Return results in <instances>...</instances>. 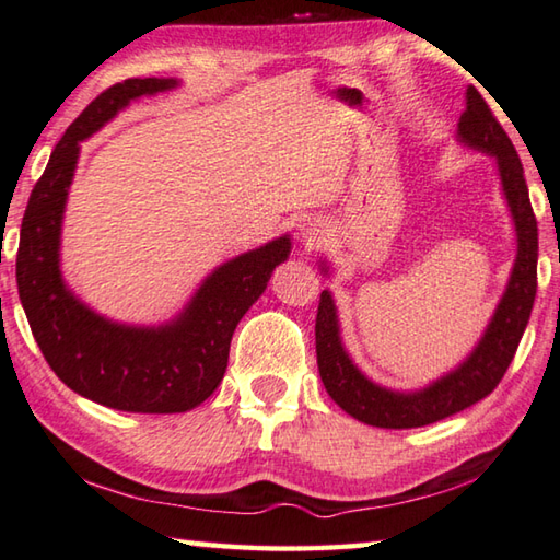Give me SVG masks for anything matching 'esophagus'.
I'll use <instances>...</instances> for the list:
<instances>
[{"instance_id": "esophagus-1", "label": "esophagus", "mask_w": 560, "mask_h": 560, "mask_svg": "<svg viewBox=\"0 0 560 560\" xmlns=\"http://www.w3.org/2000/svg\"><path fill=\"white\" fill-rule=\"evenodd\" d=\"M302 238H304V246L307 248H316L326 238V229L324 224H316V221H310L307 226L302 229Z\"/></svg>"}]
</instances>
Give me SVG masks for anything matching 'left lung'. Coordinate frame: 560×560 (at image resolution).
<instances>
[{"mask_svg":"<svg viewBox=\"0 0 560 560\" xmlns=\"http://www.w3.org/2000/svg\"><path fill=\"white\" fill-rule=\"evenodd\" d=\"M468 107L458 121V139L482 153L498 158L500 177L516 229V260L508 292L494 312L476 351L456 371L436 380L421 393H393L371 383L343 351L339 319L329 292H322L316 310V365L326 393L348 415L380 429H415L434 424L488 397L508 373L516 346L529 324L536 298V258L539 229L524 180V167L510 136L494 119L488 102L476 88H468Z\"/></svg>","mask_w":560,"mask_h":560,"instance_id":"8db88e82","label":"left lung"}]
</instances>
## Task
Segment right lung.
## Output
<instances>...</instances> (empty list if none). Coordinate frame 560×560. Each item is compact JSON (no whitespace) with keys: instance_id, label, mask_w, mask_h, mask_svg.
Masks as SVG:
<instances>
[{"instance_id":"obj_1","label":"right lung","mask_w":560,"mask_h":560,"mask_svg":"<svg viewBox=\"0 0 560 560\" xmlns=\"http://www.w3.org/2000/svg\"><path fill=\"white\" fill-rule=\"evenodd\" d=\"M171 88L175 80L131 78L88 104L31 189L16 253L19 298L52 373L92 402L141 415L187 411L214 393L226 373L236 324L290 253V238L280 236L224 262L189 307L158 329L112 324L66 290L58 268L60 221L80 141L131 100Z\"/></svg>"}]
</instances>
